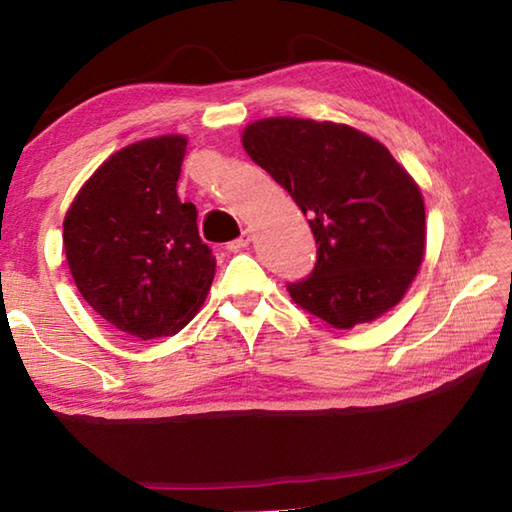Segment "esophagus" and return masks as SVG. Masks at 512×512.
Segmentation results:
<instances>
[{
	"instance_id": "obj_1",
	"label": "esophagus",
	"mask_w": 512,
	"mask_h": 512,
	"mask_svg": "<svg viewBox=\"0 0 512 512\" xmlns=\"http://www.w3.org/2000/svg\"><path fill=\"white\" fill-rule=\"evenodd\" d=\"M248 244H250V232H248V230H244V232H241V235H239L235 241H230V244L225 246V248H228L230 253H239V250L248 248Z\"/></svg>"
}]
</instances>
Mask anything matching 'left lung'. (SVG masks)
<instances>
[{"label":"left lung","instance_id":"obj_1","mask_svg":"<svg viewBox=\"0 0 512 512\" xmlns=\"http://www.w3.org/2000/svg\"><path fill=\"white\" fill-rule=\"evenodd\" d=\"M250 160L291 194L316 239V266L289 282L293 302L350 329L395 307L424 255V201L384 144L334 121L250 124Z\"/></svg>","mask_w":512,"mask_h":512}]
</instances>
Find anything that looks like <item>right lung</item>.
I'll return each mask as SVG.
<instances>
[{
    "instance_id": "right-lung-1",
    "label": "right lung",
    "mask_w": 512,
    "mask_h": 512,
    "mask_svg": "<svg viewBox=\"0 0 512 512\" xmlns=\"http://www.w3.org/2000/svg\"><path fill=\"white\" fill-rule=\"evenodd\" d=\"M185 149L183 135H162L110 155L63 223L67 264L85 302L142 341L178 334L214 280L196 207L176 192Z\"/></svg>"
}]
</instances>
